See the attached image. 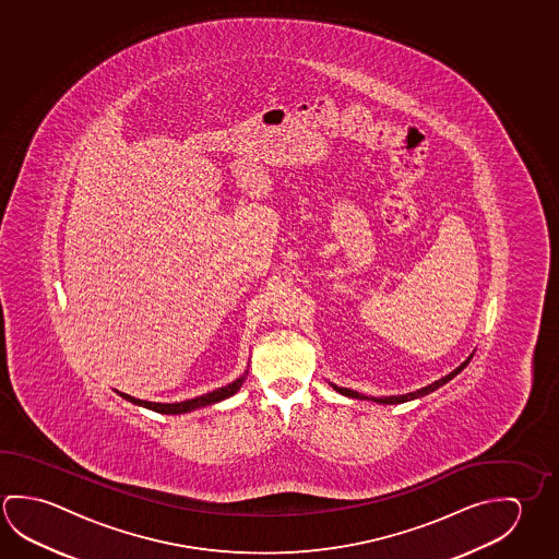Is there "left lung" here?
Returning a JSON list of instances; mask_svg holds the SVG:
<instances>
[{
  "instance_id": "obj_1",
  "label": "left lung",
  "mask_w": 559,
  "mask_h": 559,
  "mask_svg": "<svg viewBox=\"0 0 559 559\" xmlns=\"http://www.w3.org/2000/svg\"><path fill=\"white\" fill-rule=\"evenodd\" d=\"M472 357H474V353L469 355V357L460 365V367L454 368L450 374L442 376L440 380H435L432 384L425 385V388H419V390H415V392H409V394H402V395H382V397H370V395L365 394H358V392H355V390H348V388H338V385H333V390L335 392H338V394L347 395V397H353V400H368V402H376V403H384V405H394V403H405V402H412V400H417V397H423V395L430 394V392H435V390H439L440 385L447 384V382H450L454 376L460 374L464 368L467 367V362L472 360Z\"/></svg>"
}]
</instances>
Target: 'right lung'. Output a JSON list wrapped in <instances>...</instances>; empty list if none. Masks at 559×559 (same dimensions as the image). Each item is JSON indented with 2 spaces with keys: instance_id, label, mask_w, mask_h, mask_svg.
<instances>
[{
  "instance_id": "obj_1",
  "label": "right lung",
  "mask_w": 559,
  "mask_h": 559,
  "mask_svg": "<svg viewBox=\"0 0 559 559\" xmlns=\"http://www.w3.org/2000/svg\"><path fill=\"white\" fill-rule=\"evenodd\" d=\"M246 376H248V370H246L243 374L239 376V378H236L234 382H229L228 385H222V388H218V390H212L209 394L199 395V397H192V400H185V402H147V400H138L134 395L119 392V390H115V392H117L122 400L134 403V405H140V407H146L150 412L164 413V415H183V413H191L194 412V409L206 407V405H214V403L224 402V400H228L231 395L238 394L239 388H241L243 382H246Z\"/></svg>"
}]
</instances>
